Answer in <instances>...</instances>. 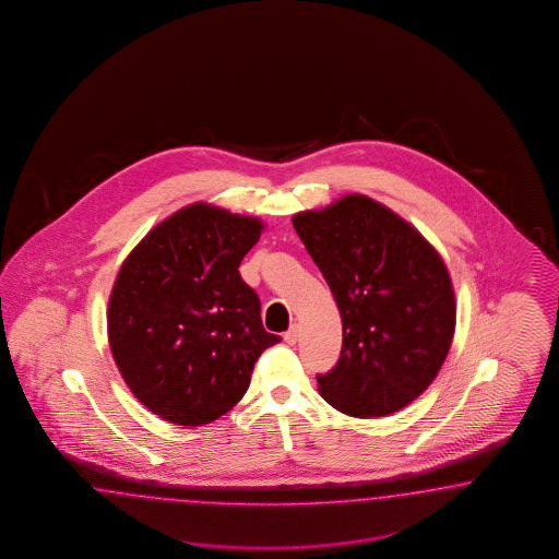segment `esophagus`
Segmentation results:
<instances>
[{
  "mask_svg": "<svg viewBox=\"0 0 559 559\" xmlns=\"http://www.w3.org/2000/svg\"><path fill=\"white\" fill-rule=\"evenodd\" d=\"M297 340H299V325H290L285 332V342L293 346V344H297Z\"/></svg>",
  "mask_w": 559,
  "mask_h": 559,
  "instance_id": "1",
  "label": "esophagus"
}]
</instances>
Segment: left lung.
<instances>
[{"instance_id":"1","label":"left lung","mask_w":559,"mask_h":559,"mask_svg":"<svg viewBox=\"0 0 559 559\" xmlns=\"http://www.w3.org/2000/svg\"><path fill=\"white\" fill-rule=\"evenodd\" d=\"M293 227L342 318L340 360L318 377L323 400L355 418L412 404L439 374L457 320L453 283L435 246L365 194L301 211Z\"/></svg>"}]
</instances>
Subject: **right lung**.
<instances>
[{
    "mask_svg": "<svg viewBox=\"0 0 559 559\" xmlns=\"http://www.w3.org/2000/svg\"><path fill=\"white\" fill-rule=\"evenodd\" d=\"M264 223L194 203L157 223L124 258L108 299V342L136 400L178 426L227 414L281 336L239 276Z\"/></svg>",
    "mask_w": 559,
    "mask_h": 559,
    "instance_id": "right-lung-1",
    "label": "right lung"
}]
</instances>
